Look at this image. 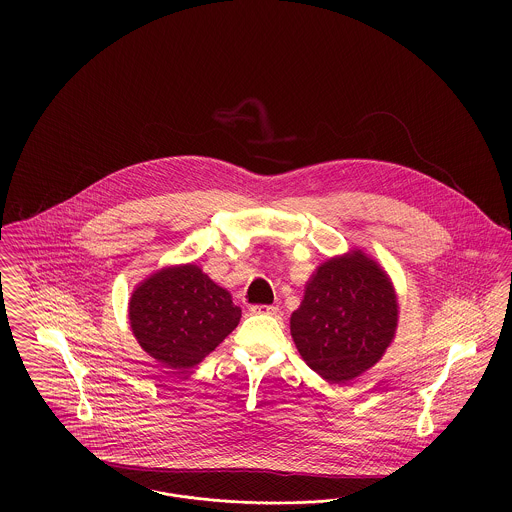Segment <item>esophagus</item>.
I'll list each match as a JSON object with an SVG mask.
<instances>
[{
	"mask_svg": "<svg viewBox=\"0 0 512 512\" xmlns=\"http://www.w3.org/2000/svg\"><path fill=\"white\" fill-rule=\"evenodd\" d=\"M253 315H278V307L274 305H251Z\"/></svg>",
	"mask_w": 512,
	"mask_h": 512,
	"instance_id": "1",
	"label": "esophagus"
}]
</instances>
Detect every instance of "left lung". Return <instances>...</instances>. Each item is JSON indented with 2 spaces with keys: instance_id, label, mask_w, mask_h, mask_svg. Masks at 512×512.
<instances>
[{
  "instance_id": "1",
  "label": "left lung",
  "mask_w": 512,
  "mask_h": 512,
  "mask_svg": "<svg viewBox=\"0 0 512 512\" xmlns=\"http://www.w3.org/2000/svg\"><path fill=\"white\" fill-rule=\"evenodd\" d=\"M388 274L361 249L322 263L290 318L303 361L330 384H345L376 365L397 328Z\"/></svg>"
}]
</instances>
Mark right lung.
<instances>
[{
	"mask_svg": "<svg viewBox=\"0 0 512 512\" xmlns=\"http://www.w3.org/2000/svg\"><path fill=\"white\" fill-rule=\"evenodd\" d=\"M130 328L165 368L201 363L240 322L232 295L195 265L161 268L130 297Z\"/></svg>",
	"mask_w": 512,
	"mask_h": 512,
	"instance_id": "add662e5",
	"label": "right lung"
}]
</instances>
